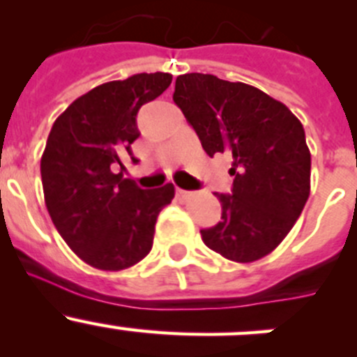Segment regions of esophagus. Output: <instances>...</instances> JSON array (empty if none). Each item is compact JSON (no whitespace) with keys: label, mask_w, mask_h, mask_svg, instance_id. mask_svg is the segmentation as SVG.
Returning <instances> with one entry per match:
<instances>
[{"label":"esophagus","mask_w":357,"mask_h":357,"mask_svg":"<svg viewBox=\"0 0 357 357\" xmlns=\"http://www.w3.org/2000/svg\"><path fill=\"white\" fill-rule=\"evenodd\" d=\"M176 195H178L179 199H186V197H190V192H186V190L178 188V190H176Z\"/></svg>","instance_id":"esophagus-1"}]
</instances>
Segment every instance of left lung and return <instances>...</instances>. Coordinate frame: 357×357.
Returning <instances> with one entry per match:
<instances>
[{
    "label": "left lung",
    "instance_id": "left-lung-1",
    "mask_svg": "<svg viewBox=\"0 0 357 357\" xmlns=\"http://www.w3.org/2000/svg\"><path fill=\"white\" fill-rule=\"evenodd\" d=\"M172 100L208 157L233 158L231 193H215L221 221L200 229L202 240L229 261L264 257L289 235L311 192L301 121L261 89L212 74L178 75Z\"/></svg>",
    "mask_w": 357,
    "mask_h": 357
}]
</instances>
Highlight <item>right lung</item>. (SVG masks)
<instances>
[{
  "label": "right lung",
  "mask_w": 357,
  "mask_h": 357,
  "mask_svg": "<svg viewBox=\"0 0 357 357\" xmlns=\"http://www.w3.org/2000/svg\"><path fill=\"white\" fill-rule=\"evenodd\" d=\"M171 81L167 72H143L96 86L74 100L50 131L41 157L46 208L67 245L93 268L121 271L146 257L158 212L174 199L172 183L142 190L122 178L121 162L124 153L132 155L131 143L139 136L138 110Z\"/></svg>",
  "instance_id": "1"
}]
</instances>
